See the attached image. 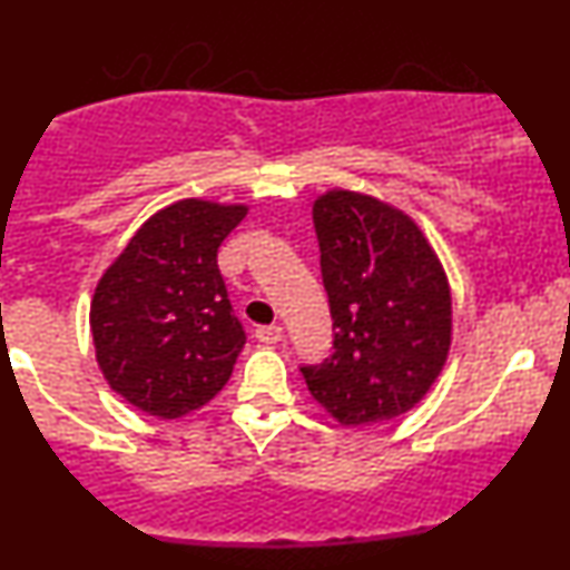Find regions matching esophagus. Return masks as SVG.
<instances>
[{
    "instance_id": "esophagus-1",
    "label": "esophagus",
    "mask_w": 570,
    "mask_h": 570,
    "mask_svg": "<svg viewBox=\"0 0 570 570\" xmlns=\"http://www.w3.org/2000/svg\"><path fill=\"white\" fill-rule=\"evenodd\" d=\"M254 335H257L259 343H265V345H276L278 340L284 337V326H281V324H267V326H257V332H254Z\"/></svg>"
}]
</instances>
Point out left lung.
<instances>
[{
  "mask_svg": "<svg viewBox=\"0 0 570 570\" xmlns=\"http://www.w3.org/2000/svg\"><path fill=\"white\" fill-rule=\"evenodd\" d=\"M335 353L303 367L313 399L340 426L394 421L448 362L453 297L417 222L372 195L332 187L313 200Z\"/></svg>",
  "mask_w": 570,
  "mask_h": 570,
  "instance_id": "8db88e82",
  "label": "left lung"
}]
</instances>
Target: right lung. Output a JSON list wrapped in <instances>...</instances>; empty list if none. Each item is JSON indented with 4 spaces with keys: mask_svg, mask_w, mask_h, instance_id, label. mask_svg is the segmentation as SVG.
Wrapping results in <instances>:
<instances>
[{
    "mask_svg": "<svg viewBox=\"0 0 570 570\" xmlns=\"http://www.w3.org/2000/svg\"><path fill=\"white\" fill-rule=\"evenodd\" d=\"M246 203L181 198L149 217L98 278L90 335L109 389L147 415L200 410L230 381L246 335L217 248Z\"/></svg>",
    "mask_w": 570,
    "mask_h": 570,
    "instance_id": "1",
    "label": "right lung"
}]
</instances>
